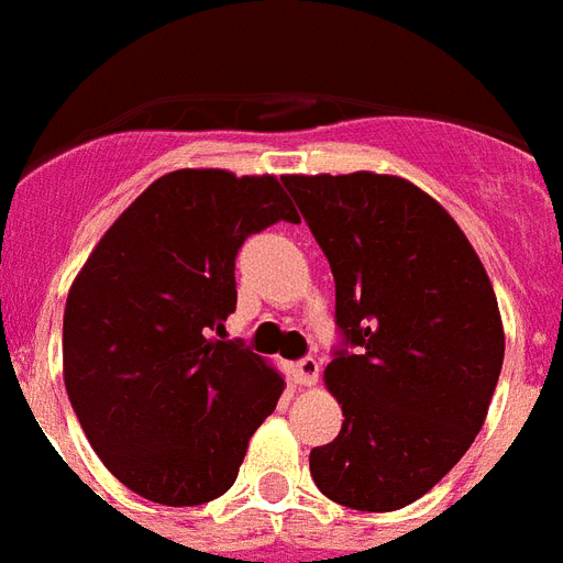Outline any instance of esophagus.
Wrapping results in <instances>:
<instances>
[{"label": "esophagus", "instance_id": "esophagus-1", "mask_svg": "<svg viewBox=\"0 0 563 563\" xmlns=\"http://www.w3.org/2000/svg\"><path fill=\"white\" fill-rule=\"evenodd\" d=\"M319 377V363L313 357H302L294 363V380L299 386H313Z\"/></svg>", "mask_w": 563, "mask_h": 563}]
</instances>
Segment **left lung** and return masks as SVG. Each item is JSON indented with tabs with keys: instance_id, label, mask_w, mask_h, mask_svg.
Here are the masks:
<instances>
[{
	"instance_id": "8db88e82",
	"label": "left lung",
	"mask_w": 563,
	"mask_h": 563,
	"mask_svg": "<svg viewBox=\"0 0 563 563\" xmlns=\"http://www.w3.org/2000/svg\"><path fill=\"white\" fill-rule=\"evenodd\" d=\"M282 183L336 287L325 384L345 421L310 451V476L349 509H404L483 427L506 352L497 296L456 220L407 179L357 170Z\"/></svg>"
}]
</instances>
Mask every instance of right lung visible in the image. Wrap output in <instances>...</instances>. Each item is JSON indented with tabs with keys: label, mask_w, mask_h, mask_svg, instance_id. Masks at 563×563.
<instances>
[{
	"label": "right lung",
	"mask_w": 563,
	"mask_h": 563,
	"mask_svg": "<svg viewBox=\"0 0 563 563\" xmlns=\"http://www.w3.org/2000/svg\"><path fill=\"white\" fill-rule=\"evenodd\" d=\"M296 211L276 177L183 168L98 241L66 299L63 380L92 451L130 492L200 506L232 488L285 380L214 340L235 310L244 241Z\"/></svg>",
	"instance_id": "right-lung-1"
}]
</instances>
